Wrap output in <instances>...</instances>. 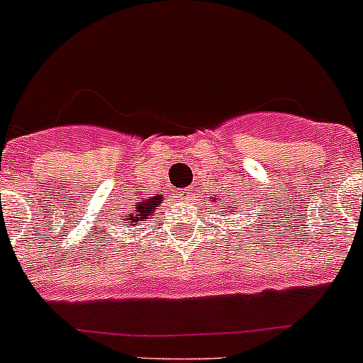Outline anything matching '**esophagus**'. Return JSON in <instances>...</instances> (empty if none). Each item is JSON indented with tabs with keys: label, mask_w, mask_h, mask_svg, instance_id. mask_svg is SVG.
Listing matches in <instances>:
<instances>
[{
	"label": "esophagus",
	"mask_w": 363,
	"mask_h": 363,
	"mask_svg": "<svg viewBox=\"0 0 363 363\" xmlns=\"http://www.w3.org/2000/svg\"><path fill=\"white\" fill-rule=\"evenodd\" d=\"M178 198L179 199H189V198H191V191H189V189H182V191L178 192Z\"/></svg>",
	"instance_id": "obj_1"
}]
</instances>
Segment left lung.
Listing matches in <instances>:
<instances>
[{"label": "left lung", "mask_w": 363, "mask_h": 363, "mask_svg": "<svg viewBox=\"0 0 363 363\" xmlns=\"http://www.w3.org/2000/svg\"><path fill=\"white\" fill-rule=\"evenodd\" d=\"M218 203H219V201H218ZM225 207H228V205H225ZM232 208H234V212H235V207H234V205H232Z\"/></svg>", "instance_id": "8db88e82"}]
</instances>
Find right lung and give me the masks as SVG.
Returning a JSON list of instances; mask_svg holds the SVG:
<instances>
[{
	"label": "right lung",
	"mask_w": 363,
	"mask_h": 363,
	"mask_svg": "<svg viewBox=\"0 0 363 363\" xmlns=\"http://www.w3.org/2000/svg\"><path fill=\"white\" fill-rule=\"evenodd\" d=\"M164 201V194H156L152 198H138L129 203V208L122 212V223H125V227L131 225H140L142 221H147L149 214L158 207V203Z\"/></svg>",
	"instance_id": "add662e5"
}]
</instances>
